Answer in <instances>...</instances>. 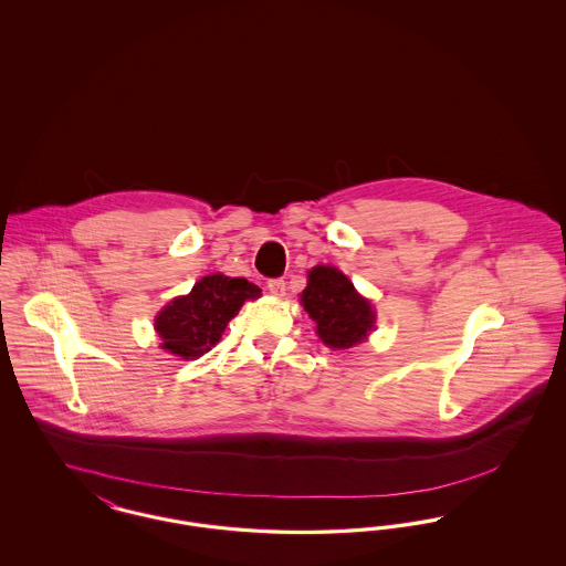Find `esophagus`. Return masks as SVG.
<instances>
[{"instance_id": "1", "label": "esophagus", "mask_w": 566, "mask_h": 566, "mask_svg": "<svg viewBox=\"0 0 566 566\" xmlns=\"http://www.w3.org/2000/svg\"><path fill=\"white\" fill-rule=\"evenodd\" d=\"M268 289H270L271 295L282 296L286 291V282L282 277H271L268 280Z\"/></svg>"}]
</instances>
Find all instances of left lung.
Listing matches in <instances>:
<instances>
[{
  "instance_id": "8db88e82",
  "label": "left lung",
  "mask_w": 566,
  "mask_h": 566,
  "mask_svg": "<svg viewBox=\"0 0 566 566\" xmlns=\"http://www.w3.org/2000/svg\"><path fill=\"white\" fill-rule=\"evenodd\" d=\"M301 303L316 323L321 339L335 350L360 344L376 323L371 303L358 295L350 280L335 268L318 265L310 271Z\"/></svg>"
}]
</instances>
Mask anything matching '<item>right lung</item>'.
Here are the masks:
<instances>
[{"mask_svg":"<svg viewBox=\"0 0 566 566\" xmlns=\"http://www.w3.org/2000/svg\"><path fill=\"white\" fill-rule=\"evenodd\" d=\"M261 289L245 277L206 275L187 296L174 298L157 316L163 348L187 360L212 350L231 318L238 316L245 298H256Z\"/></svg>","mask_w":566,"mask_h":566,"instance_id":"1","label":"right lung"}]
</instances>
